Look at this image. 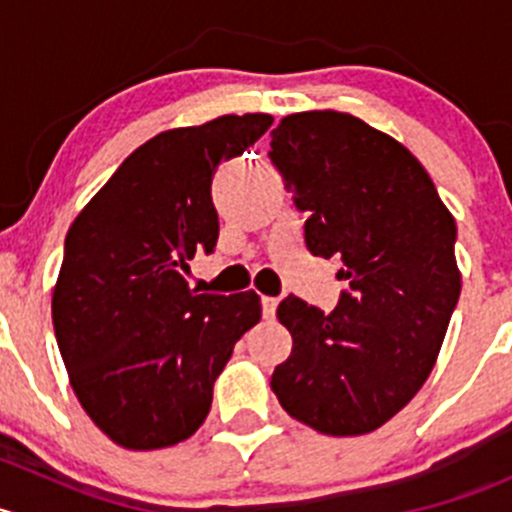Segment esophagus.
<instances>
[{
	"label": "esophagus",
	"instance_id": "1",
	"mask_svg": "<svg viewBox=\"0 0 512 512\" xmlns=\"http://www.w3.org/2000/svg\"><path fill=\"white\" fill-rule=\"evenodd\" d=\"M277 304H280V299H277V297H267V294L262 297V314H265V319L275 317Z\"/></svg>",
	"mask_w": 512,
	"mask_h": 512
}]
</instances>
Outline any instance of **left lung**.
<instances>
[{
  "label": "left lung",
  "instance_id": "8db88e82",
  "mask_svg": "<svg viewBox=\"0 0 512 512\" xmlns=\"http://www.w3.org/2000/svg\"><path fill=\"white\" fill-rule=\"evenodd\" d=\"M270 148L307 213V250L337 255L349 280L329 314L282 299L292 354L270 386L304 426L364 436L399 414L436 364L461 294L456 220L414 153L352 113H292Z\"/></svg>",
  "mask_w": 512,
  "mask_h": 512
}]
</instances>
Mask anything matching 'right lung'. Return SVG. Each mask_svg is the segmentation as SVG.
<instances>
[{"label": "right lung", "mask_w": 512, "mask_h": 512, "mask_svg": "<svg viewBox=\"0 0 512 512\" xmlns=\"http://www.w3.org/2000/svg\"><path fill=\"white\" fill-rule=\"evenodd\" d=\"M270 113L168 128L131 153L69 227L51 319L71 389L128 451H156L203 426L237 339L262 317L255 289L195 294L183 270L218 242L213 173Z\"/></svg>", "instance_id": "obj_1"}]
</instances>
